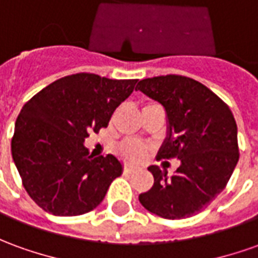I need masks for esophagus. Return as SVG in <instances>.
Wrapping results in <instances>:
<instances>
[{"label": "esophagus", "mask_w": 258, "mask_h": 258, "mask_svg": "<svg viewBox=\"0 0 258 258\" xmlns=\"http://www.w3.org/2000/svg\"><path fill=\"white\" fill-rule=\"evenodd\" d=\"M123 172L125 173V174H130V173L135 172V167L128 166V165H125V166H124V170H123Z\"/></svg>", "instance_id": "esophagus-1"}]
</instances>
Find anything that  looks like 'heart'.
Returning <instances> with one entry per match:
<instances>
[{
  "mask_svg": "<svg viewBox=\"0 0 258 258\" xmlns=\"http://www.w3.org/2000/svg\"><path fill=\"white\" fill-rule=\"evenodd\" d=\"M117 154L127 162H138V160H141L144 158L145 148L140 145V144H137V142L125 141L117 148Z\"/></svg>",
  "mask_w": 258,
  "mask_h": 258,
  "instance_id": "obj_1",
  "label": "heart"
}]
</instances>
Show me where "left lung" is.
Listing matches in <instances>:
<instances>
[{
    "label": "left lung",
    "instance_id": "8db88e82",
    "mask_svg": "<svg viewBox=\"0 0 258 258\" xmlns=\"http://www.w3.org/2000/svg\"><path fill=\"white\" fill-rule=\"evenodd\" d=\"M159 102L167 114V137L158 158H177L173 176L149 166L154 185L140 194L149 212L166 219L196 215L215 200L239 160L237 125L228 104L198 81L181 75L142 79L135 91Z\"/></svg>",
    "mask_w": 258,
    "mask_h": 258
}]
</instances>
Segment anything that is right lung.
<instances>
[{
  "label": "right lung",
  "mask_w": 258,
  "mask_h": 258,
  "mask_svg": "<svg viewBox=\"0 0 258 258\" xmlns=\"http://www.w3.org/2000/svg\"><path fill=\"white\" fill-rule=\"evenodd\" d=\"M138 79L74 74L54 81L22 107L11 142L23 187L40 208L77 217L103 201L123 165L113 155L92 158L84 142L107 127Z\"/></svg>",
  "instance_id": "add662e5"
}]
</instances>
